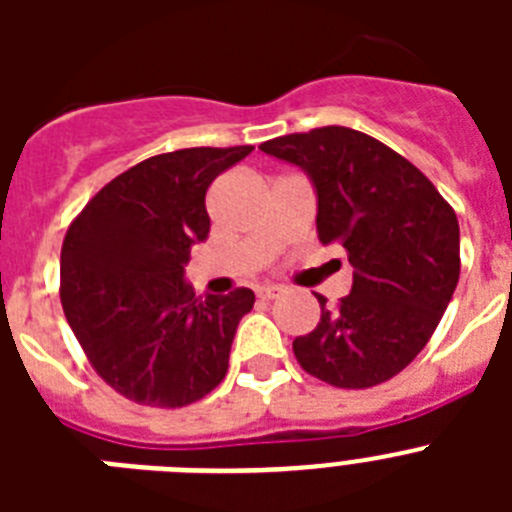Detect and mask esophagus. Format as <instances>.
I'll use <instances>...</instances> for the list:
<instances>
[{
	"mask_svg": "<svg viewBox=\"0 0 512 512\" xmlns=\"http://www.w3.org/2000/svg\"><path fill=\"white\" fill-rule=\"evenodd\" d=\"M256 295H259L261 300H277V297L282 295V287H274V284H266V287L256 289Z\"/></svg>",
	"mask_w": 512,
	"mask_h": 512,
	"instance_id": "34e87169",
	"label": "esophagus"
}]
</instances>
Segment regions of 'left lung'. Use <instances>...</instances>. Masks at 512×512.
Instances as JSON below:
<instances>
[{"instance_id": "8db88e82", "label": "left lung", "mask_w": 512, "mask_h": 512, "mask_svg": "<svg viewBox=\"0 0 512 512\" xmlns=\"http://www.w3.org/2000/svg\"><path fill=\"white\" fill-rule=\"evenodd\" d=\"M300 166L318 197V238L354 266L351 295L292 348L312 377L374 387L423 351L459 282V220L408 158L359 130L328 125L261 143Z\"/></svg>"}]
</instances>
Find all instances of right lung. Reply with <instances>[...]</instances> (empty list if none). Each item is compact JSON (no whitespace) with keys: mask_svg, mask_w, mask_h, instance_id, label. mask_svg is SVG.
<instances>
[{"mask_svg":"<svg viewBox=\"0 0 512 512\" xmlns=\"http://www.w3.org/2000/svg\"><path fill=\"white\" fill-rule=\"evenodd\" d=\"M253 146L184 148L99 189L61 248V305L99 377L151 408H184L225 379L251 289L194 297L184 264L207 241V187Z\"/></svg>","mask_w":512,"mask_h":512,"instance_id":"add662e5","label":"right lung"}]
</instances>
